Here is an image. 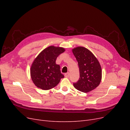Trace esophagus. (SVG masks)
I'll list each match as a JSON object with an SVG mask.
<instances>
[{"label":"esophagus","instance_id":"esophagus-1","mask_svg":"<svg viewBox=\"0 0 130 130\" xmlns=\"http://www.w3.org/2000/svg\"><path fill=\"white\" fill-rule=\"evenodd\" d=\"M64 76H65L66 77H68L69 76V73L68 72V73H67L64 74Z\"/></svg>","mask_w":130,"mask_h":130}]
</instances>
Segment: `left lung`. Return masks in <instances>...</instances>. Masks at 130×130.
<instances>
[{
  "label": "left lung",
  "mask_w": 130,
  "mask_h": 130,
  "mask_svg": "<svg viewBox=\"0 0 130 130\" xmlns=\"http://www.w3.org/2000/svg\"><path fill=\"white\" fill-rule=\"evenodd\" d=\"M78 62L80 78L74 83V87L82 92L87 93L99 85L102 77L101 66L93 54L83 46L72 50Z\"/></svg>",
  "instance_id": "left-lung-1"
}]
</instances>
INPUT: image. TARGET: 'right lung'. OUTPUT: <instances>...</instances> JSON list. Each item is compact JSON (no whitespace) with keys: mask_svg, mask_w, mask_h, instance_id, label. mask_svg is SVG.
<instances>
[{"mask_svg":"<svg viewBox=\"0 0 130 130\" xmlns=\"http://www.w3.org/2000/svg\"><path fill=\"white\" fill-rule=\"evenodd\" d=\"M64 51L62 47L50 46L42 51L35 59L30 68V75L34 84L38 88L50 89L57 86L64 77L56 60Z\"/></svg>","mask_w":130,"mask_h":130,"instance_id":"add662e5","label":"right lung"}]
</instances>
